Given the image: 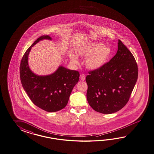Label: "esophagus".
Listing matches in <instances>:
<instances>
[{"label":"esophagus","instance_id":"34e87169","mask_svg":"<svg viewBox=\"0 0 154 154\" xmlns=\"http://www.w3.org/2000/svg\"><path fill=\"white\" fill-rule=\"evenodd\" d=\"M80 79L82 81H85L86 79V75H85L84 74H82L80 76Z\"/></svg>","mask_w":154,"mask_h":154}]
</instances>
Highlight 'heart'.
Returning a JSON list of instances; mask_svg holds the SVG:
<instances>
[{
  "mask_svg": "<svg viewBox=\"0 0 154 154\" xmlns=\"http://www.w3.org/2000/svg\"><path fill=\"white\" fill-rule=\"evenodd\" d=\"M77 56L86 58V67L93 71L98 70L108 62L112 51L110 47L100 42H91L79 46L76 48ZM70 62L73 65H79V58L73 53H69Z\"/></svg>",
  "mask_w": 154,
  "mask_h": 154,
  "instance_id": "obj_1",
  "label": "heart"
}]
</instances>
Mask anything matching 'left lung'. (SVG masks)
<instances>
[{
  "label": "left lung",
  "mask_w": 154,
  "mask_h": 154,
  "mask_svg": "<svg viewBox=\"0 0 154 154\" xmlns=\"http://www.w3.org/2000/svg\"><path fill=\"white\" fill-rule=\"evenodd\" d=\"M87 75V100L94 111L116 112L128 103L137 80L135 58L120 40L115 56L101 68Z\"/></svg>",
  "instance_id": "obj_1"
}]
</instances>
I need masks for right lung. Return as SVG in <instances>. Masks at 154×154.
Returning <instances> with one entry per match:
<instances>
[{
  "label": "right lung",
  "mask_w": 154,
  "mask_h": 154,
  "mask_svg": "<svg viewBox=\"0 0 154 154\" xmlns=\"http://www.w3.org/2000/svg\"><path fill=\"white\" fill-rule=\"evenodd\" d=\"M44 39H52L48 35H42L24 53L20 66V77L24 90L34 105L47 112H53L66 106L72 91L79 82V73L63 66L48 75L34 73L28 64L29 54L32 47Z\"/></svg>",
  "instance_id": "right-lung-1"
}]
</instances>
